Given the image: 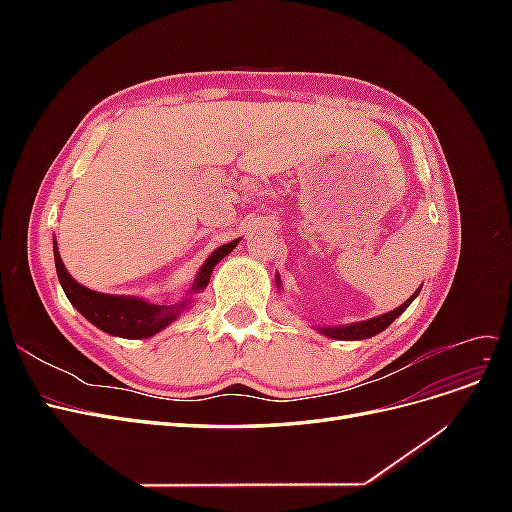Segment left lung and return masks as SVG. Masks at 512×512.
Instances as JSON below:
<instances>
[{
	"mask_svg": "<svg viewBox=\"0 0 512 512\" xmlns=\"http://www.w3.org/2000/svg\"><path fill=\"white\" fill-rule=\"evenodd\" d=\"M418 292H421V288H418L406 303H401L397 309H393V312L384 314V316L371 318V320H363V322H354V324H346V327H320L318 331H320L322 335L333 337V339H367V337H374L376 333H380V331H384L386 327H389V324H391L397 316H401V314L406 312L408 305L416 299Z\"/></svg>",
	"mask_w": 512,
	"mask_h": 512,
	"instance_id": "8db88e82",
	"label": "left lung"
}]
</instances>
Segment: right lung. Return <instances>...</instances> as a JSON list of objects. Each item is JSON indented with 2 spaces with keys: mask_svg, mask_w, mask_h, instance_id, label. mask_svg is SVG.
Masks as SVG:
<instances>
[{
  "mask_svg": "<svg viewBox=\"0 0 512 512\" xmlns=\"http://www.w3.org/2000/svg\"><path fill=\"white\" fill-rule=\"evenodd\" d=\"M237 243L239 239L218 247V250L205 260V265L200 267L196 282L192 286L194 292L207 288L213 267L218 265L224 256H228L232 250H235ZM53 250H55V267H57L59 284L64 288L68 301L79 309L91 324H96L100 331L108 335H117V337L143 339V337L160 333L179 316L181 305H151L136 297H115V294H102L81 286L79 282H74L70 273L66 271L64 262L59 258L57 245H53Z\"/></svg>",
  "mask_w": 512,
  "mask_h": 512,
  "instance_id": "obj_1",
  "label": "right lung"
}]
</instances>
